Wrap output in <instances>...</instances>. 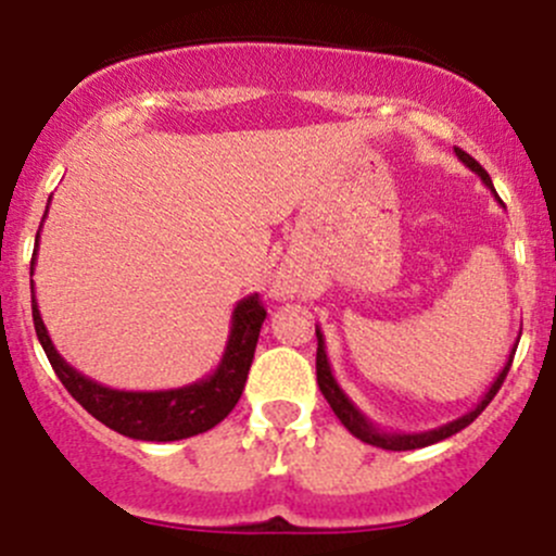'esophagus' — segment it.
<instances>
[{
    "mask_svg": "<svg viewBox=\"0 0 556 556\" xmlns=\"http://www.w3.org/2000/svg\"><path fill=\"white\" fill-rule=\"evenodd\" d=\"M273 291H276V296H291V294H294V291H296L294 278L278 276L276 283H273Z\"/></svg>",
    "mask_w": 556,
    "mask_h": 556,
    "instance_id": "34e87169",
    "label": "esophagus"
}]
</instances>
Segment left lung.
Listing matches in <instances>:
<instances>
[{
  "label": "left lung",
  "instance_id": "1",
  "mask_svg": "<svg viewBox=\"0 0 556 556\" xmlns=\"http://www.w3.org/2000/svg\"><path fill=\"white\" fill-rule=\"evenodd\" d=\"M454 151H457V156L463 159L467 167H470L472 173H476L478 178L483 180V186H486V189L492 191L494 197H497V191H494L492 178H489V175H486V169H483L481 164H478L476 159L470 156V153H465L463 148H454ZM497 200H500V197H497ZM316 338H318L316 381H318V389H321L324 400H327L329 408L334 410V416H338V419L343 421V427L351 432V435L359 438V441H365V443H370V446L387 448V452H410V448H425V446H432V443L446 441V438L457 435L459 430H465V427L470 425V421H476L478 414H481V410L486 408L489 403H492V397H494V394H497V389L503 387L505 376H508L510 362H514V354H516V343H514L508 362H505L503 370L497 372V378H494V381H492V387L486 389V394H483V397H481V403H478L472 410H467L465 416H459V419L448 421V425H443V427H435V430H425V432H387V430H381V427L372 425V421L367 419V416L362 414V410L356 408L354 403H351L349 394H345L343 389H340V383L334 381V376H332V367H329L327 345H324V334H321V329H318V327H316Z\"/></svg>",
  "mask_w": 556,
  "mask_h": 556
}]
</instances>
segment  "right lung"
<instances>
[{
    "mask_svg": "<svg viewBox=\"0 0 556 556\" xmlns=\"http://www.w3.org/2000/svg\"><path fill=\"white\" fill-rule=\"evenodd\" d=\"M46 216H42V222H46ZM37 245H40V232H37L35 254H31V276H35ZM265 316L267 311L262 307L260 294L243 296L232 311L227 349H224L222 362L211 376L189 383V387L162 389V392H124V389L102 387V383L91 381L84 372L75 370L73 365H67V359L51 343V334L42 324L40 307L35 300V283H31V318H35L37 340H40L51 367L56 370L59 381L93 419L102 421L110 430L121 432V435L135 438V441H184V438L213 430L218 421L227 419L229 410L238 405L240 394H243Z\"/></svg>",
    "mask_w": 556,
    "mask_h": 556,
    "instance_id": "add662e5",
    "label": "right lung"
}]
</instances>
